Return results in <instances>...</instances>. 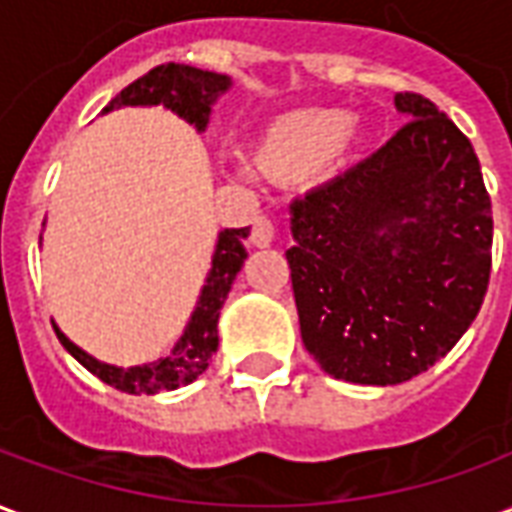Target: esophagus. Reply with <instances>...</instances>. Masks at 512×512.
Instances as JSON below:
<instances>
[{
  "instance_id": "1",
  "label": "esophagus",
  "mask_w": 512,
  "mask_h": 512,
  "mask_svg": "<svg viewBox=\"0 0 512 512\" xmlns=\"http://www.w3.org/2000/svg\"><path fill=\"white\" fill-rule=\"evenodd\" d=\"M249 241L255 246H268L274 241V222L268 216H255L252 222V233H249Z\"/></svg>"
}]
</instances>
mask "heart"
Instances as JSON below:
<instances>
[{"instance_id": "heart-1", "label": "heart", "mask_w": 512, "mask_h": 512, "mask_svg": "<svg viewBox=\"0 0 512 512\" xmlns=\"http://www.w3.org/2000/svg\"><path fill=\"white\" fill-rule=\"evenodd\" d=\"M356 136L359 128L340 109H299L263 126L249 150V164L271 183L299 186L326 178Z\"/></svg>"}]
</instances>
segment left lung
<instances>
[{
  "mask_svg": "<svg viewBox=\"0 0 512 512\" xmlns=\"http://www.w3.org/2000/svg\"><path fill=\"white\" fill-rule=\"evenodd\" d=\"M381 150L290 205L301 340L351 384L392 386L450 354L483 307L494 216L472 142L433 101Z\"/></svg>",
  "mask_w": 512,
  "mask_h": 512,
  "instance_id": "8db88e82",
  "label": "left lung"
}]
</instances>
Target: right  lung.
<instances>
[{"mask_svg":"<svg viewBox=\"0 0 512 512\" xmlns=\"http://www.w3.org/2000/svg\"><path fill=\"white\" fill-rule=\"evenodd\" d=\"M227 87H230V79L222 76V73L200 71V68H191V65L167 62V65H158L150 73H145L142 79L128 84L123 93L112 98V104L106 106V109L164 104L167 109L178 112L183 120H189V123H194L202 131L205 123H208V112H211V104L216 101V95L224 93ZM246 235H249V227L224 230L219 235L208 285L202 288L197 310L191 315L180 343L172 348V354L167 359H158L153 365L123 370V367L104 365V362H98L93 356H87L57 326H54V332L60 337V343L65 345V351L79 365H84L93 376L101 378L104 384L115 386L120 392H128V395H156V392H169V389L189 384V381L205 373L208 359L219 348L216 323H219L224 299H227V293L233 288L235 274L244 266Z\"/></svg>","mask_w":512,"mask_h":512,"instance_id":"right-lung-1","label":"right lung"}]
</instances>
